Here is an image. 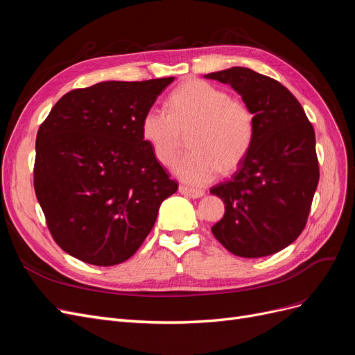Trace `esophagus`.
I'll return each mask as SVG.
<instances>
[{
  "mask_svg": "<svg viewBox=\"0 0 355 355\" xmlns=\"http://www.w3.org/2000/svg\"><path fill=\"white\" fill-rule=\"evenodd\" d=\"M179 192H180L182 196L189 197V198H200V197L204 196V191L194 189V188H188V187H184V185L179 187Z\"/></svg>",
  "mask_w": 355,
  "mask_h": 355,
  "instance_id": "34e87169",
  "label": "esophagus"
}]
</instances>
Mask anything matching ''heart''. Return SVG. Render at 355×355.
<instances>
[{"label":"heart","mask_w":355,"mask_h":355,"mask_svg":"<svg viewBox=\"0 0 355 355\" xmlns=\"http://www.w3.org/2000/svg\"><path fill=\"white\" fill-rule=\"evenodd\" d=\"M144 141L158 163L175 161L185 136L192 151L173 164V173L191 185H204L222 168L231 171L249 153L254 118L249 106L201 80H187L171 92L168 111L148 110L142 118Z\"/></svg>","instance_id":"obj_1"}]
</instances>
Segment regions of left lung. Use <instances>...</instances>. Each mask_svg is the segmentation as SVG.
<instances>
[{
    "mask_svg": "<svg viewBox=\"0 0 355 355\" xmlns=\"http://www.w3.org/2000/svg\"><path fill=\"white\" fill-rule=\"evenodd\" d=\"M204 78L231 85L254 118L253 142L240 168L210 189L225 202L211 232L235 256L274 254L305 228L318 185L313 124L295 96L266 75L234 67Z\"/></svg>",
    "mask_w": 355,
    "mask_h": 355,
    "instance_id": "obj_1",
    "label": "left lung"
}]
</instances>
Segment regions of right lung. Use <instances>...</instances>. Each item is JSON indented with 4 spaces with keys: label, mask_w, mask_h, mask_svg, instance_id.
<instances>
[{
    "label": "right lung",
    "mask_w": 355,
    "mask_h": 355,
    "mask_svg": "<svg viewBox=\"0 0 355 355\" xmlns=\"http://www.w3.org/2000/svg\"><path fill=\"white\" fill-rule=\"evenodd\" d=\"M175 77L102 81L67 93L41 124L34 187L62 250L98 265L133 256L178 191L144 141L148 110Z\"/></svg>",
    "instance_id": "1"
}]
</instances>
